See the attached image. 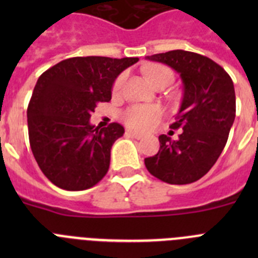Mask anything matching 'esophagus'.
I'll return each mask as SVG.
<instances>
[{"instance_id": "obj_1", "label": "esophagus", "mask_w": 258, "mask_h": 258, "mask_svg": "<svg viewBox=\"0 0 258 258\" xmlns=\"http://www.w3.org/2000/svg\"><path fill=\"white\" fill-rule=\"evenodd\" d=\"M126 134H127V136H129V137H133V138H136V140H141V138H143V134L138 133V132L131 131V129H127Z\"/></svg>"}]
</instances>
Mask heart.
Here are the masks:
<instances>
[{"instance_id": "1", "label": "heart", "mask_w": 258, "mask_h": 258, "mask_svg": "<svg viewBox=\"0 0 258 258\" xmlns=\"http://www.w3.org/2000/svg\"><path fill=\"white\" fill-rule=\"evenodd\" d=\"M150 80L152 84H155L159 79L165 76H170L173 79L172 71L165 67H151L147 71ZM126 75L122 74L116 79L113 84V92L117 93L121 90L122 85L125 83ZM161 117V109L156 106H133L127 108L122 113V120L127 126L134 127V129H147L152 126L155 122H157Z\"/></svg>"}]
</instances>
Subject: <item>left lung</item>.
<instances>
[{"mask_svg":"<svg viewBox=\"0 0 258 258\" xmlns=\"http://www.w3.org/2000/svg\"><path fill=\"white\" fill-rule=\"evenodd\" d=\"M178 72L183 98L172 129L178 140L159 137L160 150L146 157L152 175L170 184H187L209 172L226 145L235 120V90L231 77L216 61L197 52L172 50L146 56Z\"/></svg>","mask_w":258,"mask_h":258,"instance_id":"left-lung-1","label":"left lung"}]
</instances>
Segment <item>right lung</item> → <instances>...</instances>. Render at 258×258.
Listing matches in <instances>:
<instances>
[{
	"label": "right lung",
	"instance_id": "obj_1",
	"mask_svg": "<svg viewBox=\"0 0 258 258\" xmlns=\"http://www.w3.org/2000/svg\"><path fill=\"white\" fill-rule=\"evenodd\" d=\"M138 60L76 56L38 77L27 109L29 145L40 169L59 188L86 190L108 172L111 149L124 127L112 122L99 129L89 120L99 102L111 101L116 77Z\"/></svg>",
	"mask_w": 258,
	"mask_h": 258
}]
</instances>
